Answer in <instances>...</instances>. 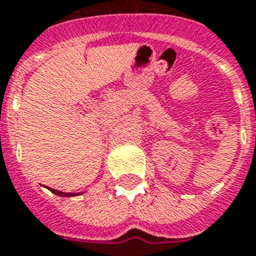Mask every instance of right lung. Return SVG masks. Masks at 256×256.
<instances>
[{
	"label": "right lung",
	"mask_w": 256,
	"mask_h": 256,
	"mask_svg": "<svg viewBox=\"0 0 256 256\" xmlns=\"http://www.w3.org/2000/svg\"><path fill=\"white\" fill-rule=\"evenodd\" d=\"M50 191L53 192V194H56V195H58V196H65V198H66V196H76V195H78V194H70V192H61V191H57V190H53V188H50Z\"/></svg>",
	"instance_id": "obj_1"
}]
</instances>
